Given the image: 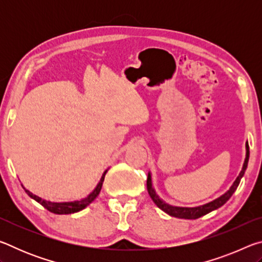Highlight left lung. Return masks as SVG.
<instances>
[{"label":"left lung","instance_id":"8db88e82","mask_svg":"<svg viewBox=\"0 0 262 262\" xmlns=\"http://www.w3.org/2000/svg\"><path fill=\"white\" fill-rule=\"evenodd\" d=\"M248 158H250V147H248V143L246 142V157H245V161H244V165H243L241 173H239V176L237 177V179L234 180V183L232 184L231 187L229 188L228 192H225L223 195H221L220 198L215 199L214 201L206 203V205L194 207V208H186V207H173V206L168 205V203H166V202H164L162 199L158 196L156 190H155L152 187L151 174H150V172L148 173V179H147L148 193L150 195V198L152 199V201L155 202V205H156L159 209L165 211L166 214H168L170 216L178 217V219H185V220H196V219H199V217H201L203 215L208 214V212H210L212 210L217 209V208L222 207L225 202L229 200L230 198L232 196L234 190L237 189L239 183H241L244 173H245V171L247 168V164H248Z\"/></svg>","mask_w":262,"mask_h":262}]
</instances>
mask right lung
I'll use <instances>...</instances> for the list:
<instances>
[{
    "instance_id": "obj_1",
    "label": "right lung",
    "mask_w": 262,
    "mask_h": 262,
    "mask_svg": "<svg viewBox=\"0 0 262 262\" xmlns=\"http://www.w3.org/2000/svg\"><path fill=\"white\" fill-rule=\"evenodd\" d=\"M107 170L104 172V174L101 176L100 181L98 183V185L96 186V188L92 190V192L88 195L86 198L82 199V200L79 201H74V202H51V201H46V200H42L41 198L37 196V195H34L33 193H31L30 190L25 189L26 194L29 195L30 198H32L33 200H35L37 202L40 203L42 207H45L47 210H50L51 212H54V214L57 215H67V214H74V212H77L79 210L84 209V208L88 207L90 203L95 200V199L98 196V194L100 193V189H101V186H103L104 183V178H105V174Z\"/></svg>"
}]
</instances>
